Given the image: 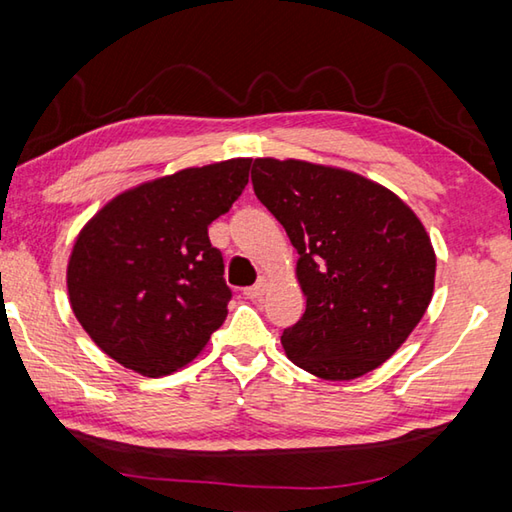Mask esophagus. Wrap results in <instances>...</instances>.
Wrapping results in <instances>:
<instances>
[{
	"mask_svg": "<svg viewBox=\"0 0 512 512\" xmlns=\"http://www.w3.org/2000/svg\"><path fill=\"white\" fill-rule=\"evenodd\" d=\"M268 284H271V282H268V277L262 275V277H259V280H257V284H253V287H248V289L244 291V296L250 298V300H262L266 289H268Z\"/></svg>",
	"mask_w": 512,
	"mask_h": 512,
	"instance_id": "1",
	"label": "esophagus"
}]
</instances>
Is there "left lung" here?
<instances>
[{"mask_svg": "<svg viewBox=\"0 0 512 512\" xmlns=\"http://www.w3.org/2000/svg\"><path fill=\"white\" fill-rule=\"evenodd\" d=\"M253 189L298 250L305 314L282 348L320 379L348 381L402 348L433 298L436 250L391 189L350 169L255 158Z\"/></svg>", "mask_w": 512, "mask_h": 512, "instance_id": "left-lung-1", "label": "left lung"}]
</instances>
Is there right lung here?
<instances>
[{"label":"right lung","instance_id":"1","mask_svg":"<svg viewBox=\"0 0 512 512\" xmlns=\"http://www.w3.org/2000/svg\"><path fill=\"white\" fill-rule=\"evenodd\" d=\"M250 162L232 158L146 180L83 225L69 253L67 296L110 359L164 377L203 354L230 302L207 228L244 192Z\"/></svg>","mask_w":512,"mask_h":512}]
</instances>
